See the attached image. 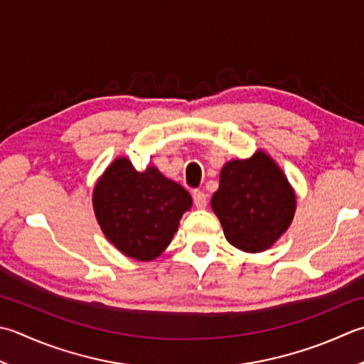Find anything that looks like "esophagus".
Instances as JSON below:
<instances>
[{
    "label": "esophagus",
    "mask_w": 364,
    "mask_h": 364,
    "mask_svg": "<svg viewBox=\"0 0 364 364\" xmlns=\"http://www.w3.org/2000/svg\"><path fill=\"white\" fill-rule=\"evenodd\" d=\"M192 197H194V205L197 206L198 210L206 208V205H208V197H206L205 192L194 191V192H192Z\"/></svg>",
    "instance_id": "1"
}]
</instances>
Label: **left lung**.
Masks as SVG:
<instances>
[{"instance_id": "1", "label": "left lung", "mask_w": 364, "mask_h": 364, "mask_svg": "<svg viewBox=\"0 0 364 364\" xmlns=\"http://www.w3.org/2000/svg\"><path fill=\"white\" fill-rule=\"evenodd\" d=\"M211 208L232 246L263 252L289 229L296 197L279 166L259 149L252 158L225 164Z\"/></svg>"}]
</instances>
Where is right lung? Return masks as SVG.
I'll return each instance as SVG.
<instances>
[{
  "mask_svg": "<svg viewBox=\"0 0 364 364\" xmlns=\"http://www.w3.org/2000/svg\"><path fill=\"white\" fill-rule=\"evenodd\" d=\"M191 205L192 197L180 184L154 166L137 172L126 158L113 161L92 191V208L107 240L140 262L166 251Z\"/></svg>",
  "mask_w": 364,
  "mask_h": 364,
  "instance_id": "right-lung-1",
  "label": "right lung"
}]
</instances>
